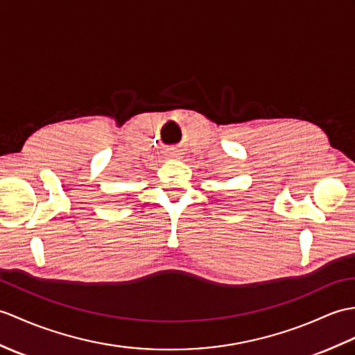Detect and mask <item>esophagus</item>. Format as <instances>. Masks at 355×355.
<instances>
[{
    "instance_id": "obj_1",
    "label": "esophagus",
    "mask_w": 355,
    "mask_h": 355,
    "mask_svg": "<svg viewBox=\"0 0 355 355\" xmlns=\"http://www.w3.org/2000/svg\"><path fill=\"white\" fill-rule=\"evenodd\" d=\"M166 155H168V159H178V157H180V153L172 150V151H169Z\"/></svg>"
}]
</instances>
